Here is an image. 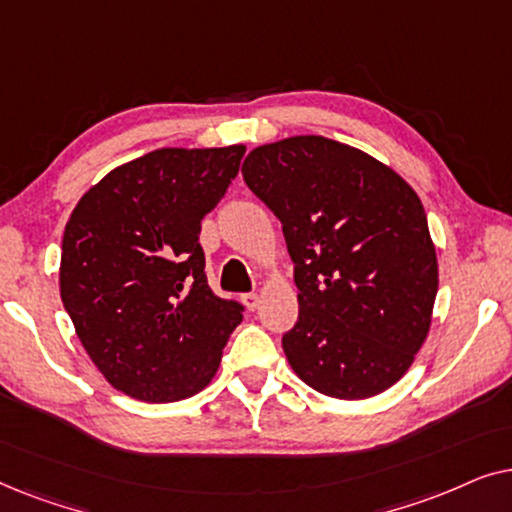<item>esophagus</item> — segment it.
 Wrapping results in <instances>:
<instances>
[{"label": "esophagus", "instance_id": "esophagus-1", "mask_svg": "<svg viewBox=\"0 0 512 512\" xmlns=\"http://www.w3.org/2000/svg\"><path fill=\"white\" fill-rule=\"evenodd\" d=\"M242 303H244V307H247V310L254 312L258 307V293H244Z\"/></svg>", "mask_w": 512, "mask_h": 512}]
</instances>
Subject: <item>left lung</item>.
<instances>
[{
  "mask_svg": "<svg viewBox=\"0 0 512 512\" xmlns=\"http://www.w3.org/2000/svg\"><path fill=\"white\" fill-rule=\"evenodd\" d=\"M247 186L282 221L298 321L282 338L319 394L361 401L408 373L431 328L438 258L419 195L401 174L319 135L256 146Z\"/></svg>",
  "mask_w": 512,
  "mask_h": 512,
  "instance_id": "obj_1",
  "label": "left lung"
}]
</instances>
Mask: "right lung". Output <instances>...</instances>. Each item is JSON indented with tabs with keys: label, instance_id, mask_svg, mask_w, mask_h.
I'll return each mask as SVG.
<instances>
[{
	"label": "right lung",
	"instance_id": "1",
	"mask_svg": "<svg viewBox=\"0 0 512 512\" xmlns=\"http://www.w3.org/2000/svg\"><path fill=\"white\" fill-rule=\"evenodd\" d=\"M247 151L158 149L83 193L65 226L60 298L111 387L172 403L212 382L242 305L214 296L200 223Z\"/></svg>",
	"mask_w": 512,
	"mask_h": 512
}]
</instances>
